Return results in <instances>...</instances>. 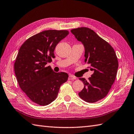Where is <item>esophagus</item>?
<instances>
[{
  "label": "esophagus",
  "instance_id": "34e87169",
  "mask_svg": "<svg viewBox=\"0 0 134 134\" xmlns=\"http://www.w3.org/2000/svg\"><path fill=\"white\" fill-rule=\"evenodd\" d=\"M75 79H76V77L74 76L71 75H70L69 76V77H68V80H75Z\"/></svg>",
  "mask_w": 134,
  "mask_h": 134
}]
</instances>
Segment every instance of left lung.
<instances>
[{
    "instance_id": "8db88e82",
    "label": "left lung",
    "mask_w": 134,
    "mask_h": 134,
    "mask_svg": "<svg viewBox=\"0 0 134 134\" xmlns=\"http://www.w3.org/2000/svg\"><path fill=\"white\" fill-rule=\"evenodd\" d=\"M71 32L84 44L85 62L93 72L88 81L79 79L84 87L79 95L85 102L95 103L107 95L114 84L118 69V58L109 43L92 30L79 27L71 30Z\"/></svg>"
}]
</instances>
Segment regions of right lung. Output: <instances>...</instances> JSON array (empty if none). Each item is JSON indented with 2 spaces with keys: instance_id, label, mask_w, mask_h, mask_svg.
Here are the masks:
<instances>
[{
  "instance_id": "1",
  "label": "right lung",
  "mask_w": 134,
  "mask_h": 134,
  "mask_svg": "<svg viewBox=\"0 0 134 134\" xmlns=\"http://www.w3.org/2000/svg\"><path fill=\"white\" fill-rule=\"evenodd\" d=\"M69 34L67 30H45L30 37L20 46L14 70L21 90L32 102L46 105L57 97L68 79L66 73H55L48 62L54 58L57 44Z\"/></svg>"
}]
</instances>
